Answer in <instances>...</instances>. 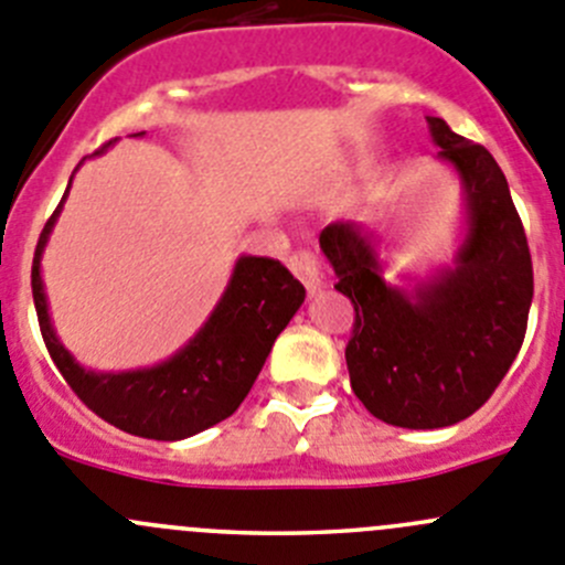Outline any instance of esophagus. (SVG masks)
Segmentation results:
<instances>
[{"mask_svg":"<svg viewBox=\"0 0 565 565\" xmlns=\"http://www.w3.org/2000/svg\"><path fill=\"white\" fill-rule=\"evenodd\" d=\"M289 267H292L295 276L300 278V284L309 289V292H318L323 287V270H320V262L312 250L300 247L289 256Z\"/></svg>","mask_w":565,"mask_h":565,"instance_id":"1","label":"esophagus"}]
</instances>
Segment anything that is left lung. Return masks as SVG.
I'll list each match as a JSON object with an SVG mask.
<instances>
[{
	"label": "left lung",
	"instance_id": "1",
	"mask_svg": "<svg viewBox=\"0 0 565 565\" xmlns=\"http://www.w3.org/2000/svg\"><path fill=\"white\" fill-rule=\"evenodd\" d=\"M429 134L466 189L468 234L451 270L415 289L393 287L373 231L331 223L320 234L334 289L356 312L345 345L351 387L367 413L404 429H440L477 413L513 365L532 303L530 245L504 172L437 116Z\"/></svg>",
	"mask_w": 565,
	"mask_h": 565
}]
</instances>
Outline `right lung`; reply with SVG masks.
<instances>
[{
    "label": "right lung",
    "instance_id": "right-lung-1",
    "mask_svg": "<svg viewBox=\"0 0 565 565\" xmlns=\"http://www.w3.org/2000/svg\"><path fill=\"white\" fill-rule=\"evenodd\" d=\"M61 205L35 245L33 300L46 351L77 398L116 429L150 440H183L234 415L270 356L276 337L307 298L303 284L276 258L239 256L214 312L175 356L145 371H86L57 340L41 281V253Z\"/></svg>",
    "mask_w": 565,
    "mask_h": 565
}]
</instances>
